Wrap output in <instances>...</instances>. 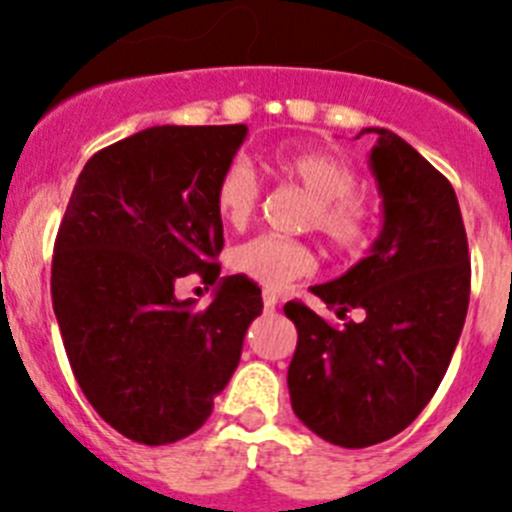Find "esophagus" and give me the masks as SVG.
Wrapping results in <instances>:
<instances>
[{
  "instance_id": "34e87169",
  "label": "esophagus",
  "mask_w": 512,
  "mask_h": 512,
  "mask_svg": "<svg viewBox=\"0 0 512 512\" xmlns=\"http://www.w3.org/2000/svg\"><path fill=\"white\" fill-rule=\"evenodd\" d=\"M264 310L266 312L277 310V295H274V292H264Z\"/></svg>"
}]
</instances>
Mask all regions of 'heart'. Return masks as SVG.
<instances>
[{
	"mask_svg": "<svg viewBox=\"0 0 512 512\" xmlns=\"http://www.w3.org/2000/svg\"><path fill=\"white\" fill-rule=\"evenodd\" d=\"M274 169L282 179L310 194L307 225L318 230L336 251L359 253L369 246L372 205L356 194L359 179L343 158L315 148H297L279 151L274 156ZM259 197V179L241 158L230 161L217 176L215 207L233 228H243L256 215ZM230 266L266 289H282L295 279L307 277L315 269V256L300 241H289L282 235H259L233 248Z\"/></svg>",
	"mask_w": 512,
	"mask_h": 512,
	"instance_id": "obj_1",
	"label": "heart"
}]
</instances>
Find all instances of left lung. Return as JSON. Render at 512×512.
<instances>
[{"mask_svg": "<svg viewBox=\"0 0 512 512\" xmlns=\"http://www.w3.org/2000/svg\"><path fill=\"white\" fill-rule=\"evenodd\" d=\"M369 153L382 194V233L366 259L310 292L336 310L330 325L302 302L287 384L297 418L323 441L366 449L405 431L436 395L469 307L467 230L454 187L384 128ZM359 309V324L345 312Z\"/></svg>", "mask_w": 512, "mask_h": 512, "instance_id": "8db88e82", "label": "left lung"}]
</instances>
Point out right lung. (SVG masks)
Here are the masks:
<instances>
[{
    "mask_svg": "<svg viewBox=\"0 0 512 512\" xmlns=\"http://www.w3.org/2000/svg\"><path fill=\"white\" fill-rule=\"evenodd\" d=\"M246 125H156L87 161L56 235L53 312L81 392L117 433L146 446L187 438L210 418L261 315L243 274L197 311L173 284L220 277L215 184Z\"/></svg>",
    "mask_w": 512,
    "mask_h": 512,
    "instance_id": "1",
    "label": "right lung"
}]
</instances>
